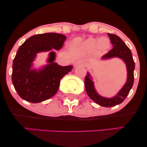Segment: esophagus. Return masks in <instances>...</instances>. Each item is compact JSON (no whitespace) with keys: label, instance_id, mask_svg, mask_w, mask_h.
<instances>
[{"label":"esophagus","instance_id":"esophagus-1","mask_svg":"<svg viewBox=\"0 0 147 147\" xmlns=\"http://www.w3.org/2000/svg\"><path fill=\"white\" fill-rule=\"evenodd\" d=\"M84 63L83 61L79 60L75 63V65H84Z\"/></svg>","mask_w":147,"mask_h":147}]
</instances>
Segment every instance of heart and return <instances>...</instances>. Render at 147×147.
Instances as JSON below:
<instances>
[{"label":"heart","instance_id":"obj_1","mask_svg":"<svg viewBox=\"0 0 147 147\" xmlns=\"http://www.w3.org/2000/svg\"><path fill=\"white\" fill-rule=\"evenodd\" d=\"M110 41L107 37L96 38L90 37L82 44V48L85 51L92 52L95 50L96 55H103L106 53L110 48Z\"/></svg>","mask_w":147,"mask_h":147}]
</instances>
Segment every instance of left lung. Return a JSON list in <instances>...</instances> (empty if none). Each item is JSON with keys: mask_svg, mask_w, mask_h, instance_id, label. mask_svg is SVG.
Listing matches in <instances>:
<instances>
[{"mask_svg": "<svg viewBox=\"0 0 147 147\" xmlns=\"http://www.w3.org/2000/svg\"><path fill=\"white\" fill-rule=\"evenodd\" d=\"M108 35L110 38L111 43L113 45V48L107 54L104 55L102 59H109L113 57H118L122 59L125 62L126 65L127 79L126 84L117 95L112 98H106L102 97L97 93L94 86L93 82L92 81V77L89 72H87V75H86L85 78V88L88 95L97 104L104 107H111L124 102L128 94L129 93L134 82L135 62L133 61L131 50L117 35L109 33L108 34Z\"/></svg>", "mask_w": 147, "mask_h": 147, "instance_id": "8db88e82", "label": "left lung"}]
</instances>
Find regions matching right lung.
Returning a JSON list of instances; mask_svg holds the SVG:
<instances>
[{
	"label": "right lung",
	"mask_w": 147,
	"mask_h": 147,
	"mask_svg": "<svg viewBox=\"0 0 147 147\" xmlns=\"http://www.w3.org/2000/svg\"><path fill=\"white\" fill-rule=\"evenodd\" d=\"M66 36L58 33H45L30 37L18 48L12 65V80L15 90L27 102L38 103L57 93L60 80L72 69L54 62L55 52H50L46 65L39 70L31 69L36 54L52 49L59 50Z\"/></svg>",
	"instance_id": "right-lung-1"
}]
</instances>
